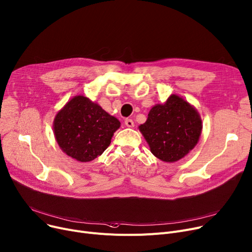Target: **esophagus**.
I'll use <instances>...</instances> for the list:
<instances>
[{"label": "esophagus", "instance_id": "obj_1", "mask_svg": "<svg viewBox=\"0 0 252 252\" xmlns=\"http://www.w3.org/2000/svg\"><path fill=\"white\" fill-rule=\"evenodd\" d=\"M125 124H126V126H128V127H132L133 126H135V123H133V121L130 120V119H126V122H125Z\"/></svg>", "mask_w": 252, "mask_h": 252}]
</instances>
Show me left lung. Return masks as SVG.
<instances>
[{
    "label": "left lung",
    "mask_w": 252,
    "mask_h": 252,
    "mask_svg": "<svg viewBox=\"0 0 252 252\" xmlns=\"http://www.w3.org/2000/svg\"><path fill=\"white\" fill-rule=\"evenodd\" d=\"M199 114L188 101L171 95L165 104L150 110L139 126L152 154L164 162H175L189 153L202 132Z\"/></svg>",
    "instance_id": "left-lung-1"
}]
</instances>
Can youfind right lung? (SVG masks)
Listing matches in <instances>:
<instances>
[{
    "label": "right lung",
    "mask_w": 252,
    "mask_h": 252,
    "mask_svg": "<svg viewBox=\"0 0 252 252\" xmlns=\"http://www.w3.org/2000/svg\"><path fill=\"white\" fill-rule=\"evenodd\" d=\"M120 126L119 120L81 95L66 103L54 122L59 146L80 162H89L101 155Z\"/></svg>",
    "instance_id": "1"
}]
</instances>
